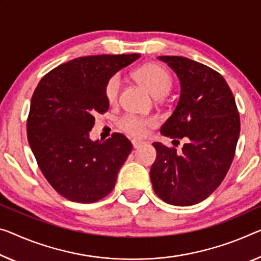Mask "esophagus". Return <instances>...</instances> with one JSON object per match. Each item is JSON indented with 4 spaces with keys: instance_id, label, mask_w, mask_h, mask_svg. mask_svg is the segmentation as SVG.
Listing matches in <instances>:
<instances>
[{
    "instance_id": "34e87169",
    "label": "esophagus",
    "mask_w": 261,
    "mask_h": 261,
    "mask_svg": "<svg viewBox=\"0 0 261 261\" xmlns=\"http://www.w3.org/2000/svg\"><path fill=\"white\" fill-rule=\"evenodd\" d=\"M132 144H133L134 148H139L142 144V141H139V140H133V141H132Z\"/></svg>"
}]
</instances>
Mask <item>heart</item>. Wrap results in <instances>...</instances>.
I'll return each instance as SVG.
<instances>
[{"label":"heart","mask_w":261,"mask_h":261,"mask_svg":"<svg viewBox=\"0 0 261 261\" xmlns=\"http://www.w3.org/2000/svg\"><path fill=\"white\" fill-rule=\"evenodd\" d=\"M135 77L140 83L147 87L155 98H162L170 91L172 85L171 75L166 67L156 63H149L140 67L135 72ZM122 86L121 74L115 73L107 80L105 86V95L110 103L117 102ZM155 123L154 119L139 118L127 114L119 121V126L123 132L135 138H141L146 134L148 127Z\"/></svg>","instance_id":"1"}]
</instances>
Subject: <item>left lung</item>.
<instances>
[{
	"label": "left lung",
	"instance_id": "obj_1",
	"mask_svg": "<svg viewBox=\"0 0 261 261\" xmlns=\"http://www.w3.org/2000/svg\"><path fill=\"white\" fill-rule=\"evenodd\" d=\"M177 74L181 94L161 134L186 139L182 151L154 142L150 168L155 194L168 204L189 206L214 192L227 174L237 146L240 119L225 79L209 66L178 56H160Z\"/></svg>",
	"mask_w": 261,
	"mask_h": 261
}]
</instances>
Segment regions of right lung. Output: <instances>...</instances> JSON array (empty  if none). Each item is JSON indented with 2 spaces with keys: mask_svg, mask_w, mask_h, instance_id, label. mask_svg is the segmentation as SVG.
Instances as JSON below:
<instances>
[{
  "mask_svg": "<svg viewBox=\"0 0 261 261\" xmlns=\"http://www.w3.org/2000/svg\"><path fill=\"white\" fill-rule=\"evenodd\" d=\"M139 58V54L75 58L50 71L36 87L28 141L44 177L63 197L94 203L113 190L133 146L120 133L92 141L90 132L94 115L110 107L107 80Z\"/></svg>",
  "mask_w": 261,
  "mask_h": 261,
  "instance_id": "obj_1",
  "label": "right lung"
}]
</instances>
